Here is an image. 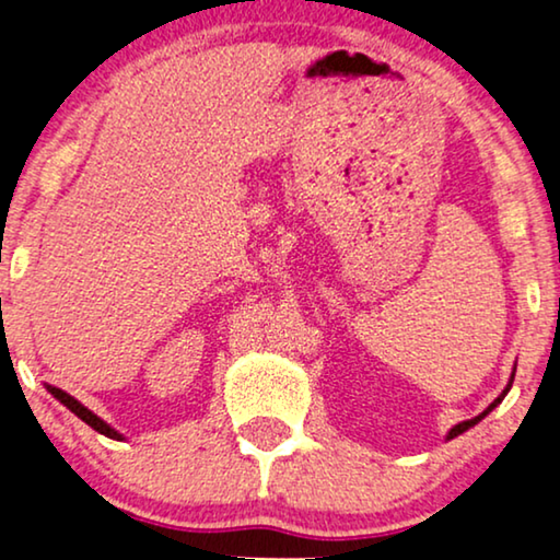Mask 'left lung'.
Returning a JSON list of instances; mask_svg holds the SVG:
<instances>
[{
    "instance_id": "left-lung-1",
    "label": "left lung",
    "mask_w": 560,
    "mask_h": 560,
    "mask_svg": "<svg viewBox=\"0 0 560 560\" xmlns=\"http://www.w3.org/2000/svg\"><path fill=\"white\" fill-rule=\"evenodd\" d=\"M514 371H517V363H514V369H512V376H510V382H506V386H504V389H502V394H499V397H497L494 401H491V405H489L487 409H483V412H481V415H476V417H474V420H464V422L453 424V428L448 430V435H445V441H453V438H458V435H460V432L471 430V428H474V424H479V422L483 420V417H487V415L491 412V409H494L497 405H502V399L506 397V392H510V389H512V382H514Z\"/></svg>"
}]
</instances>
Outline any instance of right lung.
Here are the masks:
<instances>
[{
  "label": "right lung",
  "instance_id": "right-lung-1",
  "mask_svg": "<svg viewBox=\"0 0 560 560\" xmlns=\"http://www.w3.org/2000/svg\"><path fill=\"white\" fill-rule=\"evenodd\" d=\"M46 389H48L50 394H54V397H56L58 401H61V405H63V407H69V409H71V412L79 417V420H84V422L89 424V428H94L96 432H102V435H107V438H112V441H125V435H122V432H117L115 428H109V424H107V422H104V420H102V417H96V415L92 412V409H89V407H84V405H81V401H79V399H73V397H71V394H66L63 389H56V386H48V384H46Z\"/></svg>",
  "mask_w": 560,
  "mask_h": 560
}]
</instances>
